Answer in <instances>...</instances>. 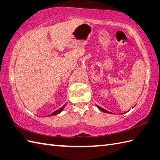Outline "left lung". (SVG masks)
<instances>
[{
  "label": "left lung",
  "mask_w": 160,
  "mask_h": 160,
  "mask_svg": "<svg viewBox=\"0 0 160 160\" xmlns=\"http://www.w3.org/2000/svg\"><path fill=\"white\" fill-rule=\"evenodd\" d=\"M97 108L101 110V112H105V113H111V112H108V111H107V110H105V109H104L103 108H101L100 106H98V105H97Z\"/></svg>",
  "instance_id": "obj_1"
}]
</instances>
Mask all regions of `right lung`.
Returning a JSON list of instances; mask_svg holds the SVG:
<instances>
[{
  "instance_id": "right-lung-1",
  "label": "right lung",
  "mask_w": 160,
  "mask_h": 160,
  "mask_svg": "<svg viewBox=\"0 0 160 160\" xmlns=\"http://www.w3.org/2000/svg\"><path fill=\"white\" fill-rule=\"evenodd\" d=\"M66 103L63 106V107H62V108H60L59 109H58V110H56V111H55L54 112H52L51 114H50L49 115V116H55V115H57V114H59V113H61L62 111H63V109H64V108L66 107Z\"/></svg>"
}]
</instances>
